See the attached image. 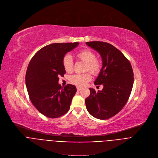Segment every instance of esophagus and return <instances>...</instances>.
I'll return each instance as SVG.
<instances>
[{
	"mask_svg": "<svg viewBox=\"0 0 158 158\" xmlns=\"http://www.w3.org/2000/svg\"><path fill=\"white\" fill-rule=\"evenodd\" d=\"M81 89H82V88H81V87H77V90L78 91H79L80 90H81Z\"/></svg>",
	"mask_w": 158,
	"mask_h": 158,
	"instance_id": "34e87169",
	"label": "esophagus"
}]
</instances>
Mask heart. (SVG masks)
<instances>
[{
	"instance_id": "heart-1",
	"label": "heart",
	"mask_w": 158,
	"mask_h": 158,
	"mask_svg": "<svg viewBox=\"0 0 158 158\" xmlns=\"http://www.w3.org/2000/svg\"><path fill=\"white\" fill-rule=\"evenodd\" d=\"M76 57L79 60L85 63V71L90 72L93 75H98L102 70V62L96 58L94 52L89 49H82L76 54ZM62 65L65 71L70 73L73 70V61L69 55H65L62 60ZM91 79L90 73L87 72L82 74H74L70 77V81L77 86H84Z\"/></svg>"
}]
</instances>
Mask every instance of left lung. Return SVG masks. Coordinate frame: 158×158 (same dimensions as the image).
<instances>
[{"label":"left lung","instance_id":"8db88e82","mask_svg":"<svg viewBox=\"0 0 158 158\" xmlns=\"http://www.w3.org/2000/svg\"><path fill=\"white\" fill-rule=\"evenodd\" d=\"M86 44L102 56V68L94 85L103 86L102 91L89 88L86 109L94 118L107 119L120 112L129 99L134 81L132 67L122 52L109 43L92 41Z\"/></svg>","mask_w":158,"mask_h":158}]
</instances>
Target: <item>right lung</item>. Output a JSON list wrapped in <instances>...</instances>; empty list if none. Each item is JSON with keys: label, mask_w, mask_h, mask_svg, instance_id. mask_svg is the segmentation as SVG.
Here are the masks:
<instances>
[{"label": "right lung", "mask_w": 158, "mask_h": 158, "mask_svg": "<svg viewBox=\"0 0 158 158\" xmlns=\"http://www.w3.org/2000/svg\"><path fill=\"white\" fill-rule=\"evenodd\" d=\"M79 43H54L39 50L27 67L25 82L29 98L35 107L49 118H57L70 109L72 100L77 91L74 85L61 87L60 76L65 71L62 60L67 52Z\"/></svg>", "instance_id": "right-lung-1"}]
</instances>
